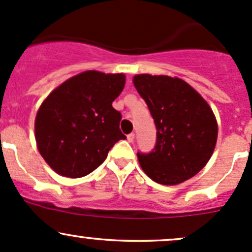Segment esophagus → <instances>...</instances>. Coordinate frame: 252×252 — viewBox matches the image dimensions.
<instances>
[{
  "instance_id": "obj_1",
  "label": "esophagus",
  "mask_w": 252,
  "mask_h": 252,
  "mask_svg": "<svg viewBox=\"0 0 252 252\" xmlns=\"http://www.w3.org/2000/svg\"><path fill=\"white\" fill-rule=\"evenodd\" d=\"M127 140H128L129 143H132L134 140V133H129L128 136H127Z\"/></svg>"
}]
</instances>
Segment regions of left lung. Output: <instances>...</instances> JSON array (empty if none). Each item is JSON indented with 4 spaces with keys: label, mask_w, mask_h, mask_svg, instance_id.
Here are the masks:
<instances>
[{
    "label": "left lung",
    "mask_w": 252,
    "mask_h": 252,
    "mask_svg": "<svg viewBox=\"0 0 252 252\" xmlns=\"http://www.w3.org/2000/svg\"><path fill=\"white\" fill-rule=\"evenodd\" d=\"M134 88L148 104L158 129L155 149L137 154L145 174L173 186L194 177L212 158L218 121L208 102L180 78L137 74Z\"/></svg>",
    "instance_id": "obj_1"
}]
</instances>
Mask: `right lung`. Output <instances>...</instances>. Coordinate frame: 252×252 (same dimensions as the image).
I'll return each instance as SVG.
<instances>
[{"label":"right lung","mask_w":252,"mask_h":252,"mask_svg":"<svg viewBox=\"0 0 252 252\" xmlns=\"http://www.w3.org/2000/svg\"><path fill=\"white\" fill-rule=\"evenodd\" d=\"M124 73L85 71L54 89L42 102L36 120L37 148L50 168L62 177L82 178L125 139L121 114L112 103L125 88Z\"/></svg>","instance_id":"obj_1"}]
</instances>
